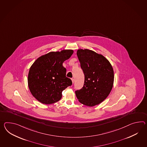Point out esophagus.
Wrapping results in <instances>:
<instances>
[{
	"label": "esophagus",
	"mask_w": 147,
	"mask_h": 147,
	"mask_svg": "<svg viewBox=\"0 0 147 147\" xmlns=\"http://www.w3.org/2000/svg\"><path fill=\"white\" fill-rule=\"evenodd\" d=\"M71 80H72V83H74V79H73V78H72V79H71Z\"/></svg>",
	"instance_id": "esophagus-1"
}]
</instances>
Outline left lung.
<instances>
[{"label":"left lung","instance_id":"8db88e82","mask_svg":"<svg viewBox=\"0 0 147 147\" xmlns=\"http://www.w3.org/2000/svg\"><path fill=\"white\" fill-rule=\"evenodd\" d=\"M77 56L85 76L81 89L75 91L79 102L92 107L108 96L113 86L114 74L107 58L88 49H78Z\"/></svg>","mask_w":147,"mask_h":147}]
</instances>
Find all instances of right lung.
<instances>
[{"mask_svg": "<svg viewBox=\"0 0 147 147\" xmlns=\"http://www.w3.org/2000/svg\"><path fill=\"white\" fill-rule=\"evenodd\" d=\"M73 50L50 52L38 58L29 70L28 82L33 96L42 104L57 102L62 91L72 85L71 80L66 76L64 61L71 57Z\"/></svg>", "mask_w": 147, "mask_h": 147, "instance_id": "1", "label": "right lung"}]
</instances>
